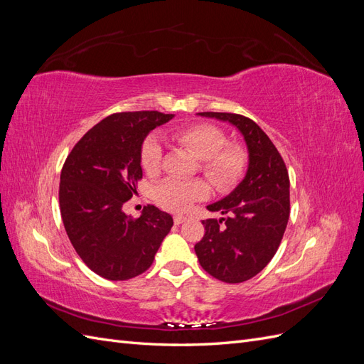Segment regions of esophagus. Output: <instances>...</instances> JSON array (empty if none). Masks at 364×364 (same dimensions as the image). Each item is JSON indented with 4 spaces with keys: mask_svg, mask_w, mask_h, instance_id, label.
<instances>
[{
    "mask_svg": "<svg viewBox=\"0 0 364 364\" xmlns=\"http://www.w3.org/2000/svg\"><path fill=\"white\" fill-rule=\"evenodd\" d=\"M186 220V217H183V215H174L173 217V222H174V225H182L183 222Z\"/></svg>",
    "mask_w": 364,
    "mask_h": 364,
    "instance_id": "34e87169",
    "label": "esophagus"
}]
</instances>
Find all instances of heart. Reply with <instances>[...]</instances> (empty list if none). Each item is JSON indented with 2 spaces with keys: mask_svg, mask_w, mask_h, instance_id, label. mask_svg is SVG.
<instances>
[{
  "mask_svg": "<svg viewBox=\"0 0 364 364\" xmlns=\"http://www.w3.org/2000/svg\"><path fill=\"white\" fill-rule=\"evenodd\" d=\"M173 139L202 159V171L217 190L228 191L245 178L249 153L241 144L228 142L226 134L220 127L208 123L190 124L174 130ZM162 158V144L156 136H149L142 142L141 165L149 174L159 173ZM206 194V185L199 179L168 178L153 190L155 200L171 213L186 211L194 202L205 199Z\"/></svg>",
  "mask_w": 364,
  "mask_h": 364,
  "instance_id": "1",
  "label": "heart"
}]
</instances>
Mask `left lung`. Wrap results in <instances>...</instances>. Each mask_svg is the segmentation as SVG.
<instances>
[{
  "label": "left lung",
  "mask_w": 364,
  "mask_h": 364,
  "mask_svg": "<svg viewBox=\"0 0 364 364\" xmlns=\"http://www.w3.org/2000/svg\"><path fill=\"white\" fill-rule=\"evenodd\" d=\"M229 121L249 150L246 178L225 199L209 205L223 218L203 220L205 235L194 250L205 272L238 284L258 274L277 253L290 217V179L285 162L255 121L229 112H200Z\"/></svg>",
  "instance_id": "left-lung-1"
}]
</instances>
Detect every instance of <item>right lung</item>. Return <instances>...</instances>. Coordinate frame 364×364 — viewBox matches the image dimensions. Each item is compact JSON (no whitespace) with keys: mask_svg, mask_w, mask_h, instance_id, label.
I'll return each instance as SVG.
<instances>
[{"mask_svg":"<svg viewBox=\"0 0 364 364\" xmlns=\"http://www.w3.org/2000/svg\"><path fill=\"white\" fill-rule=\"evenodd\" d=\"M173 117L158 111L109 115L86 132L63 164L65 230L77 255L102 278L126 281L144 273L173 226L171 215L153 205L138 218L123 211L142 179V141Z\"/></svg>","mask_w":364,"mask_h":364,"instance_id":"add662e5","label":"right lung"}]
</instances>
